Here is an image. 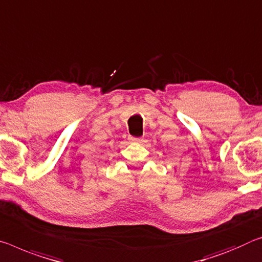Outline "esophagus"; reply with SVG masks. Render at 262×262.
<instances>
[{
  "label": "esophagus",
  "instance_id": "34e87169",
  "mask_svg": "<svg viewBox=\"0 0 262 262\" xmlns=\"http://www.w3.org/2000/svg\"><path fill=\"white\" fill-rule=\"evenodd\" d=\"M129 140L132 141V142H135V143H140L143 141L142 138H133V136H129Z\"/></svg>",
  "mask_w": 262,
  "mask_h": 262
}]
</instances>
